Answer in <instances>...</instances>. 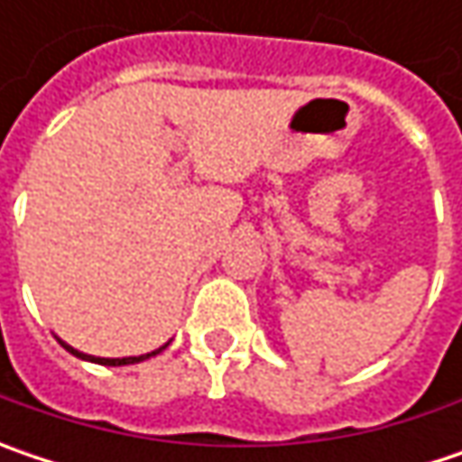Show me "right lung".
<instances>
[{
	"mask_svg": "<svg viewBox=\"0 0 462 462\" xmlns=\"http://www.w3.org/2000/svg\"><path fill=\"white\" fill-rule=\"evenodd\" d=\"M60 339V337H57ZM60 345L68 350V353H72L75 358H80V361H91V364H98V366H130V364H141V361H146V358H151V356H159L167 345H162V347H156V350H151V353H143V356H130V358H98V356H88V353H80V350H75L72 345H68L65 339H60Z\"/></svg>",
	"mask_w": 462,
	"mask_h": 462,
	"instance_id": "right-lung-1",
	"label": "right lung"
}]
</instances>
